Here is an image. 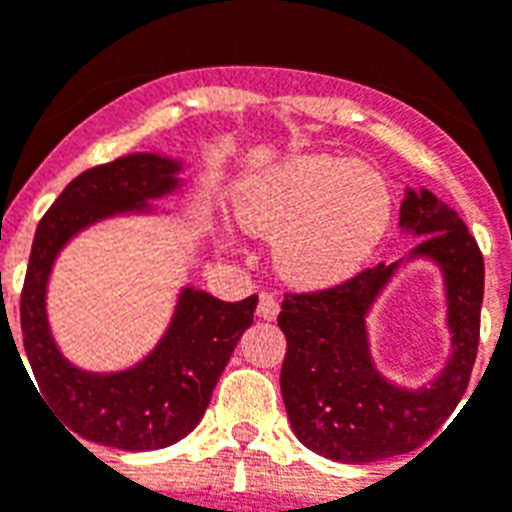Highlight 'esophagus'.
<instances>
[{"label":"esophagus","instance_id":"34e87169","mask_svg":"<svg viewBox=\"0 0 512 512\" xmlns=\"http://www.w3.org/2000/svg\"><path fill=\"white\" fill-rule=\"evenodd\" d=\"M256 314H259L261 319H266V322H272V319H277V314H280V303H277V298H274L272 293H261Z\"/></svg>","mask_w":512,"mask_h":512}]
</instances>
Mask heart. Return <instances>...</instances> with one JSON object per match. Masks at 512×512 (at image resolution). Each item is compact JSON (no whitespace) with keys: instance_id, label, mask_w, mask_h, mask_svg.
<instances>
[{"instance_id":"1","label":"heart","mask_w":512,"mask_h":512,"mask_svg":"<svg viewBox=\"0 0 512 512\" xmlns=\"http://www.w3.org/2000/svg\"><path fill=\"white\" fill-rule=\"evenodd\" d=\"M235 214L251 235L276 238L274 264L295 285H335L371 256L392 217V193L374 167L308 154L246 183Z\"/></svg>"}]
</instances>
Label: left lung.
Listing matches in <instances>:
<instances>
[{
    "instance_id": "8db88e82",
    "label": "left lung",
    "mask_w": 512,
    "mask_h": 512,
    "mask_svg": "<svg viewBox=\"0 0 512 512\" xmlns=\"http://www.w3.org/2000/svg\"><path fill=\"white\" fill-rule=\"evenodd\" d=\"M400 225L424 235L411 256L437 261L445 274L453 356L429 387L405 390L371 363L366 314L400 261L369 266L327 290L287 293L277 316L287 340L280 374L287 418L295 437L329 460L371 463L411 453L445 424L471 379L484 256L463 219L429 190H408Z\"/></svg>"
}]
</instances>
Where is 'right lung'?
I'll use <instances>...</instances> for the list:
<instances>
[{
    "instance_id": "obj_1",
    "label": "right lung",
    "mask_w": 512,
    "mask_h": 512,
    "mask_svg": "<svg viewBox=\"0 0 512 512\" xmlns=\"http://www.w3.org/2000/svg\"><path fill=\"white\" fill-rule=\"evenodd\" d=\"M177 172L180 162L159 154L120 156L80 172L38 222L20 293L23 348L36 392L71 429L70 437L78 434L96 445L133 453L180 442L204 418L219 374L240 335L253 324L256 295L227 303L185 287L159 345L133 369L91 374L75 369L59 353L46 322V282L59 248L99 219L146 211L151 198H162L180 185Z\"/></svg>"
}]
</instances>
